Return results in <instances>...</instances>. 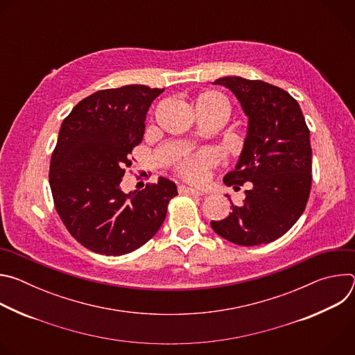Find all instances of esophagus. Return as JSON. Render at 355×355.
<instances>
[{"label":"esophagus","mask_w":355,"mask_h":355,"mask_svg":"<svg viewBox=\"0 0 355 355\" xmlns=\"http://www.w3.org/2000/svg\"><path fill=\"white\" fill-rule=\"evenodd\" d=\"M178 191H180V193H184V195H196V196L204 195V192H202V191H198L195 188H189V187H185V185L178 187Z\"/></svg>","instance_id":"34e87169"}]
</instances>
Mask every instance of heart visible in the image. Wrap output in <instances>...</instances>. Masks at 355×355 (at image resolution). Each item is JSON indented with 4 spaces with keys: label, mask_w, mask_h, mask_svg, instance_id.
<instances>
[{
    "label": "heart",
    "mask_w": 355,
    "mask_h": 355,
    "mask_svg": "<svg viewBox=\"0 0 355 355\" xmlns=\"http://www.w3.org/2000/svg\"><path fill=\"white\" fill-rule=\"evenodd\" d=\"M225 105L216 98H202L196 104V112L208 111ZM216 162V156L209 150H202L198 153H185L175 159V167L181 177L191 182H200L207 177V171Z\"/></svg>",
    "instance_id": "obj_1"
}]
</instances>
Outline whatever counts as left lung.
I'll use <instances>...</instances> for the list:
<instances>
[{"label": "left lung", "instance_id": "8db88e82", "mask_svg": "<svg viewBox=\"0 0 355 355\" xmlns=\"http://www.w3.org/2000/svg\"><path fill=\"white\" fill-rule=\"evenodd\" d=\"M214 84L229 88L248 118L237 164L223 182L234 191L245 182L251 188L244 205L232 204L229 216L211 226L239 245L271 243L305 211L312 185L309 129L296 99L282 88L241 77H223Z\"/></svg>", "mask_w": 355, "mask_h": 355}]
</instances>
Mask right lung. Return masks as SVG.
I'll return each instance as SVG.
<instances>
[{"instance_id": "right-lung-1", "label": "right lung", "mask_w": 355, "mask_h": 355, "mask_svg": "<svg viewBox=\"0 0 355 355\" xmlns=\"http://www.w3.org/2000/svg\"><path fill=\"white\" fill-rule=\"evenodd\" d=\"M163 91L140 84L96 91L60 126L49 173L55 207L71 236L98 254L118 257L141 247L178 195L175 182L164 177L140 191L121 189L147 111Z\"/></svg>"}]
</instances>
